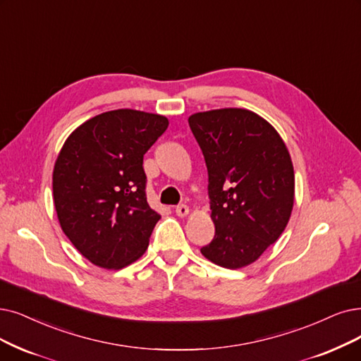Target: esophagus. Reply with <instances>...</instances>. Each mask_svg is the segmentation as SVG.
<instances>
[{
    "label": "esophagus",
    "mask_w": 361,
    "mask_h": 361,
    "mask_svg": "<svg viewBox=\"0 0 361 361\" xmlns=\"http://www.w3.org/2000/svg\"><path fill=\"white\" fill-rule=\"evenodd\" d=\"M175 212H176L178 216H180V218H183V216H186V214L190 213V209H188V206H186V204H179Z\"/></svg>",
    "instance_id": "34e87169"
}]
</instances>
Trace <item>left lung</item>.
<instances>
[{
    "label": "left lung",
    "mask_w": 361,
    "mask_h": 361,
    "mask_svg": "<svg viewBox=\"0 0 361 361\" xmlns=\"http://www.w3.org/2000/svg\"><path fill=\"white\" fill-rule=\"evenodd\" d=\"M188 123L206 160L214 224V237L201 253L228 269L247 267L290 219V154L276 128L249 109L197 112Z\"/></svg>",
    "instance_id": "8db88e82"
}]
</instances>
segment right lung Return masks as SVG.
<instances>
[{"label": "right lung", "mask_w": 361, "mask_h": 361, "mask_svg": "<svg viewBox=\"0 0 361 361\" xmlns=\"http://www.w3.org/2000/svg\"><path fill=\"white\" fill-rule=\"evenodd\" d=\"M167 126L163 115L115 109L65 140L53 170L54 207L65 235L92 264L120 269L148 249L161 216L147 201L143 155Z\"/></svg>", "instance_id": "obj_1"}]
</instances>
